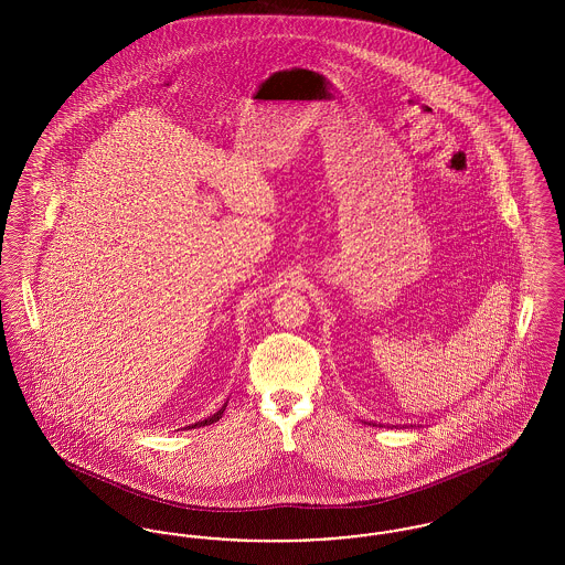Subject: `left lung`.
Segmentation results:
<instances>
[{
    "label": "left lung",
    "mask_w": 565,
    "mask_h": 565,
    "mask_svg": "<svg viewBox=\"0 0 565 565\" xmlns=\"http://www.w3.org/2000/svg\"><path fill=\"white\" fill-rule=\"evenodd\" d=\"M373 426H379V428H383V426H381V424H373Z\"/></svg>",
    "instance_id": "obj_1"
}]
</instances>
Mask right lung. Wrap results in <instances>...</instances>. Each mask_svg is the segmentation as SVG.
I'll list each match as a JSON object with an SVG mask.
<instances>
[{"label":"right lung","instance_id":"1","mask_svg":"<svg viewBox=\"0 0 565 565\" xmlns=\"http://www.w3.org/2000/svg\"><path fill=\"white\" fill-rule=\"evenodd\" d=\"M224 408H226V403H224V406H222V408H220V411H217V413H214V415H212V417H207V419H203V422H194V424H192V426H189V430H190V428H201V426H210V424H214V422H217V419H220V417H222V413H224Z\"/></svg>","mask_w":565,"mask_h":565}]
</instances>
